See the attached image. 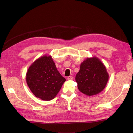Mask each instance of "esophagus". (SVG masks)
I'll return each mask as SVG.
<instances>
[{
  "label": "esophagus",
  "mask_w": 133,
  "mask_h": 133,
  "mask_svg": "<svg viewBox=\"0 0 133 133\" xmlns=\"http://www.w3.org/2000/svg\"><path fill=\"white\" fill-rule=\"evenodd\" d=\"M67 79L69 80H73V77L72 76H68V77L67 78Z\"/></svg>",
  "instance_id": "1"
}]
</instances>
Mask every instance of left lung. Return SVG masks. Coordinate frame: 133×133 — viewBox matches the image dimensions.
<instances>
[{"mask_svg": "<svg viewBox=\"0 0 133 133\" xmlns=\"http://www.w3.org/2000/svg\"><path fill=\"white\" fill-rule=\"evenodd\" d=\"M109 74L104 64L97 57L87 58L80 64L75 76L78 89L88 96L102 92L107 85Z\"/></svg>", "mask_w": 133, "mask_h": 133, "instance_id": "obj_1", "label": "left lung"}]
</instances>
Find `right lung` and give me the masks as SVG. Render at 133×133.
Listing matches in <instances>:
<instances>
[{
	"mask_svg": "<svg viewBox=\"0 0 133 133\" xmlns=\"http://www.w3.org/2000/svg\"><path fill=\"white\" fill-rule=\"evenodd\" d=\"M65 80L48 55L35 60L26 74V83L31 92L37 98L45 101L57 96Z\"/></svg>",
	"mask_w": 133,
	"mask_h": 133,
	"instance_id": "obj_1",
	"label": "right lung"
}]
</instances>
